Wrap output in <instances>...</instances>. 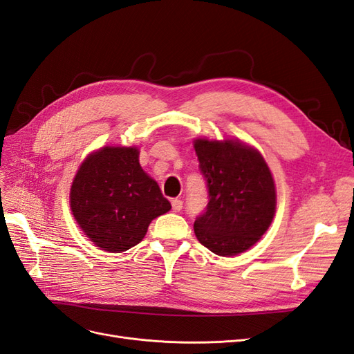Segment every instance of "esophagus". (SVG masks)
<instances>
[{"instance_id":"obj_1","label":"esophagus","mask_w":354,"mask_h":354,"mask_svg":"<svg viewBox=\"0 0 354 354\" xmlns=\"http://www.w3.org/2000/svg\"><path fill=\"white\" fill-rule=\"evenodd\" d=\"M171 205H173V211L174 212H178V211H181V208H183V201L176 198V199L171 201Z\"/></svg>"}]
</instances>
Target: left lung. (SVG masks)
Segmentation results:
<instances>
[{
    "label": "left lung",
    "mask_w": 354,
    "mask_h": 354,
    "mask_svg": "<svg viewBox=\"0 0 354 354\" xmlns=\"http://www.w3.org/2000/svg\"><path fill=\"white\" fill-rule=\"evenodd\" d=\"M194 146L208 189L205 212L194 224L196 238L217 255L241 254L272 224L276 189L270 169L257 149L239 140L196 138Z\"/></svg>",
    "instance_id": "left-lung-1"
}]
</instances>
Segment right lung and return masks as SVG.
Listing matches in <instances>:
<instances>
[{"label":"right lung","mask_w":354,"mask_h":354,"mask_svg":"<svg viewBox=\"0 0 354 354\" xmlns=\"http://www.w3.org/2000/svg\"><path fill=\"white\" fill-rule=\"evenodd\" d=\"M138 153L137 147H102L85 158L73 178V217L103 251L133 248L151 221L171 209L156 181L142 169Z\"/></svg>","instance_id":"right-lung-1"}]
</instances>
